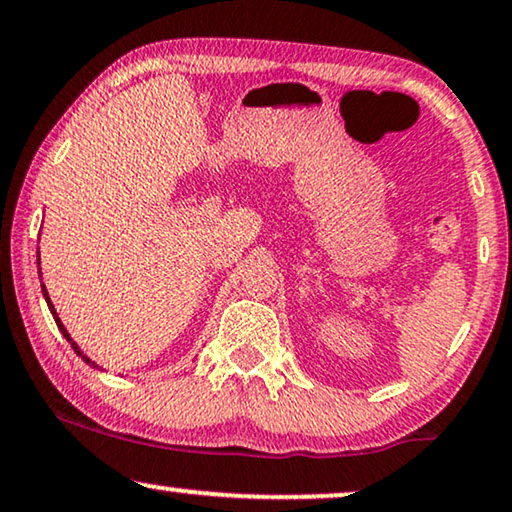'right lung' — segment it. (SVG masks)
<instances>
[{"instance_id": "add662e5", "label": "right lung", "mask_w": 512, "mask_h": 512, "mask_svg": "<svg viewBox=\"0 0 512 512\" xmlns=\"http://www.w3.org/2000/svg\"><path fill=\"white\" fill-rule=\"evenodd\" d=\"M37 264H39V259H37ZM41 292H43V297H46V304H48V308H50V313H53V318H55V325H57V329H60V331H62V334H64V338H67V341L71 343V348H74V352H76V355H78V357H81L85 364H90V366H97L95 362H92V359H90L88 355H83V350H81V348H78V345H76V341H74V338H71V336H69V331H67V329H64V325H62V320H60V318H57V313H55V306H53V301H50V297H48V292H46V285H41Z\"/></svg>"}]
</instances>
